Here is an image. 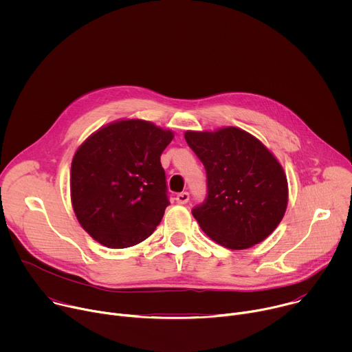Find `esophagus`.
<instances>
[{
	"label": "esophagus",
	"mask_w": 352,
	"mask_h": 352,
	"mask_svg": "<svg viewBox=\"0 0 352 352\" xmlns=\"http://www.w3.org/2000/svg\"><path fill=\"white\" fill-rule=\"evenodd\" d=\"M175 200H177V204L185 205V204H188V200H189V193L188 192H181L175 196Z\"/></svg>",
	"instance_id": "1"
}]
</instances>
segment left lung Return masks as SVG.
I'll return each mask as SVG.
<instances>
[{"mask_svg": "<svg viewBox=\"0 0 352 352\" xmlns=\"http://www.w3.org/2000/svg\"><path fill=\"white\" fill-rule=\"evenodd\" d=\"M185 140L206 170V199L192 209L200 228L230 249L266 239L283 220L288 202L287 177L270 150L235 126L186 131Z\"/></svg>", "mask_w": 352, "mask_h": 352, "instance_id": "8db88e82", "label": "left lung"}]
</instances>
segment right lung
Masks as SVG:
<instances>
[{
  "label": "right lung",
  "mask_w": 352,
  "mask_h": 352,
  "mask_svg": "<svg viewBox=\"0 0 352 352\" xmlns=\"http://www.w3.org/2000/svg\"><path fill=\"white\" fill-rule=\"evenodd\" d=\"M173 138L148 121L122 120L79 146L71 167V200L91 238L122 249L152 235L170 205L160 156Z\"/></svg>",
  "instance_id": "obj_1"
}]
</instances>
